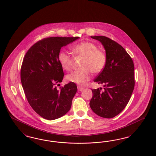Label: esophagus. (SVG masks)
I'll return each instance as SVG.
<instances>
[{"label": "esophagus", "mask_w": 156, "mask_h": 156, "mask_svg": "<svg viewBox=\"0 0 156 156\" xmlns=\"http://www.w3.org/2000/svg\"><path fill=\"white\" fill-rule=\"evenodd\" d=\"M84 89V88H83V87H82L81 86H78V90H80V91H81L82 90H83Z\"/></svg>", "instance_id": "34e87169"}]
</instances>
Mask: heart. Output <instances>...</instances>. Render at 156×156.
<instances>
[{"label":"heart","instance_id":"1","mask_svg":"<svg viewBox=\"0 0 156 156\" xmlns=\"http://www.w3.org/2000/svg\"><path fill=\"white\" fill-rule=\"evenodd\" d=\"M73 52L76 56L84 57L81 62L82 69L75 70L67 75L69 81L80 85H85L94 74L100 73L105 67L106 57L103 51L98 50L97 45L89 41H85L72 47ZM58 59L62 68L67 71L71 69L73 58L69 52L65 50L60 51Z\"/></svg>","mask_w":156,"mask_h":156}]
</instances>
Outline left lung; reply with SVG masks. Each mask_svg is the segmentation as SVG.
<instances>
[{
	"label": "left lung",
	"instance_id": "obj_1",
	"mask_svg": "<svg viewBox=\"0 0 156 156\" xmlns=\"http://www.w3.org/2000/svg\"><path fill=\"white\" fill-rule=\"evenodd\" d=\"M91 38L103 45L106 63L94 80L104 85V90L101 92L99 88L92 89L93 96L89 105L97 115L112 118L125 109L133 91V61L125 48L111 38L101 36Z\"/></svg>",
	"mask_w": 156,
	"mask_h": 156
}]
</instances>
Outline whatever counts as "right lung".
Masks as SVG:
<instances>
[{
    "instance_id": "add662e5",
    "label": "right lung",
    "mask_w": 156,
    "mask_h": 156,
    "mask_svg": "<svg viewBox=\"0 0 156 156\" xmlns=\"http://www.w3.org/2000/svg\"><path fill=\"white\" fill-rule=\"evenodd\" d=\"M79 38H45L31 46L24 56L20 71L23 88L31 108L44 119H58L71 107L77 87L70 82L57 89L64 78L58 55L61 47Z\"/></svg>"
}]
</instances>
